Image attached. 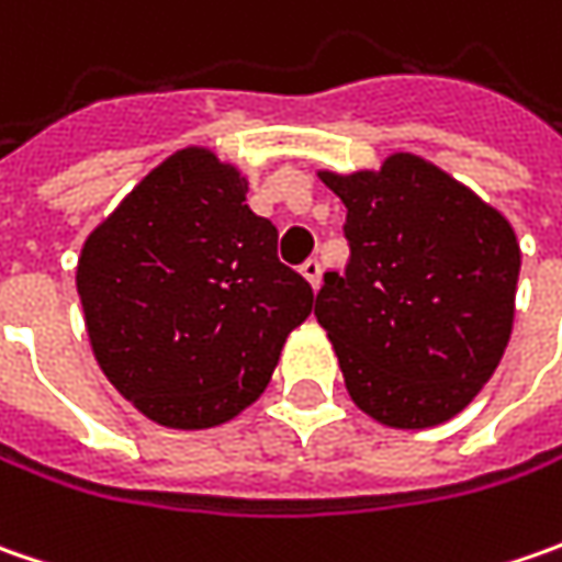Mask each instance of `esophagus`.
I'll use <instances>...</instances> for the list:
<instances>
[{
	"mask_svg": "<svg viewBox=\"0 0 562 562\" xmlns=\"http://www.w3.org/2000/svg\"><path fill=\"white\" fill-rule=\"evenodd\" d=\"M300 274L313 284V291H318V284H322V262H318V259H306V262L300 266Z\"/></svg>",
	"mask_w": 562,
	"mask_h": 562,
	"instance_id": "obj_1",
	"label": "esophagus"
}]
</instances>
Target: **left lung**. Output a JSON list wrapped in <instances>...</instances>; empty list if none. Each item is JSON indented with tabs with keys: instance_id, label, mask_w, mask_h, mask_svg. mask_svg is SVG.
<instances>
[{
	"instance_id": "obj_1",
	"label": "left lung",
	"mask_w": 562,
	"mask_h": 562,
	"mask_svg": "<svg viewBox=\"0 0 562 562\" xmlns=\"http://www.w3.org/2000/svg\"><path fill=\"white\" fill-rule=\"evenodd\" d=\"M318 178L347 205L350 262L325 274L315 318L350 397L391 428L453 419L507 350L522 262L513 227L413 153Z\"/></svg>"
}]
</instances>
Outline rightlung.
<instances>
[{
    "label": "right lung",
    "instance_id": "right-lung-1",
    "mask_svg": "<svg viewBox=\"0 0 562 562\" xmlns=\"http://www.w3.org/2000/svg\"><path fill=\"white\" fill-rule=\"evenodd\" d=\"M77 293L115 391L184 431L247 409L313 313L310 281L247 205V178L203 146L168 156L87 237Z\"/></svg>",
    "mask_w": 562,
    "mask_h": 562
}]
</instances>
